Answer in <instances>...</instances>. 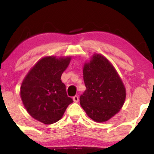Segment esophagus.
Masks as SVG:
<instances>
[{
	"instance_id": "1",
	"label": "esophagus",
	"mask_w": 154,
	"mask_h": 154,
	"mask_svg": "<svg viewBox=\"0 0 154 154\" xmlns=\"http://www.w3.org/2000/svg\"><path fill=\"white\" fill-rule=\"evenodd\" d=\"M73 100L74 102H75V103H77V102L79 101V97L77 96V95H75V96L73 97Z\"/></svg>"
}]
</instances>
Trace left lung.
Returning a JSON list of instances; mask_svg holds the SVG:
<instances>
[{
    "mask_svg": "<svg viewBox=\"0 0 154 154\" xmlns=\"http://www.w3.org/2000/svg\"><path fill=\"white\" fill-rule=\"evenodd\" d=\"M86 90L80 105L96 122H105L120 111L126 98V89L114 66L101 54H95L84 63Z\"/></svg>",
    "mask_w": 154,
    "mask_h": 154,
    "instance_id": "obj_1",
    "label": "left lung"
}]
</instances>
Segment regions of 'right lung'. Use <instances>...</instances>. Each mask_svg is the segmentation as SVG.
<instances>
[{"mask_svg":"<svg viewBox=\"0 0 154 154\" xmlns=\"http://www.w3.org/2000/svg\"><path fill=\"white\" fill-rule=\"evenodd\" d=\"M70 61L71 56H45L35 63L23 80L22 103L29 115L40 122L51 125L58 122L73 102L67 96L61 79Z\"/></svg>","mask_w":154,"mask_h":154,"instance_id":"add662e5","label":"right lung"}]
</instances>
